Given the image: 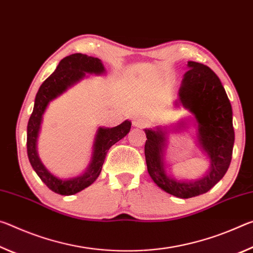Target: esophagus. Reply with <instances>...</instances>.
I'll return each mask as SVG.
<instances>
[{
    "label": "esophagus",
    "mask_w": 253,
    "mask_h": 253,
    "mask_svg": "<svg viewBox=\"0 0 253 253\" xmlns=\"http://www.w3.org/2000/svg\"><path fill=\"white\" fill-rule=\"evenodd\" d=\"M133 126L136 127H147L149 126V121L146 118H138L133 121Z\"/></svg>",
    "instance_id": "1"
}]
</instances>
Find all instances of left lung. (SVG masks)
I'll return each instance as SVG.
<instances>
[{"mask_svg": "<svg viewBox=\"0 0 253 253\" xmlns=\"http://www.w3.org/2000/svg\"><path fill=\"white\" fill-rule=\"evenodd\" d=\"M187 67L173 105L187 110L192 117L181 120L175 126L144 129V156L149 175L159 188L179 198L198 196L216 185L229 169L234 144L232 106L220 78L201 63L188 61ZM189 123L197 129L198 146L210 163L205 176L195 181L178 180L169 175L164 160L169 132L185 128Z\"/></svg>", "mask_w": 253, "mask_h": 253, "instance_id": "8db88e82", "label": "left lung"}]
</instances>
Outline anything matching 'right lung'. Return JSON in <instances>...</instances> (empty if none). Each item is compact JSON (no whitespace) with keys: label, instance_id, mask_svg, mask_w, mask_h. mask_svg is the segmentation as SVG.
Instances as JSON below:
<instances>
[{"label":"right lung","instance_id":"add662e5","mask_svg":"<svg viewBox=\"0 0 253 253\" xmlns=\"http://www.w3.org/2000/svg\"><path fill=\"white\" fill-rule=\"evenodd\" d=\"M104 73L105 68L101 59L83 53H73L60 60L55 72L41 84L36 95L35 106L27 127L28 158L33 170L37 172L45 186L60 195H74L92 185L101 173L102 166L104 164L109 149L123 139L131 129V121L129 120H126L120 126L114 127L99 126L95 134L92 156L87 168L76 177L61 179L53 175L40 159L37 143H38L43 114L49 103L87 77L86 74L102 75Z\"/></svg>","mask_w":253,"mask_h":253}]
</instances>
